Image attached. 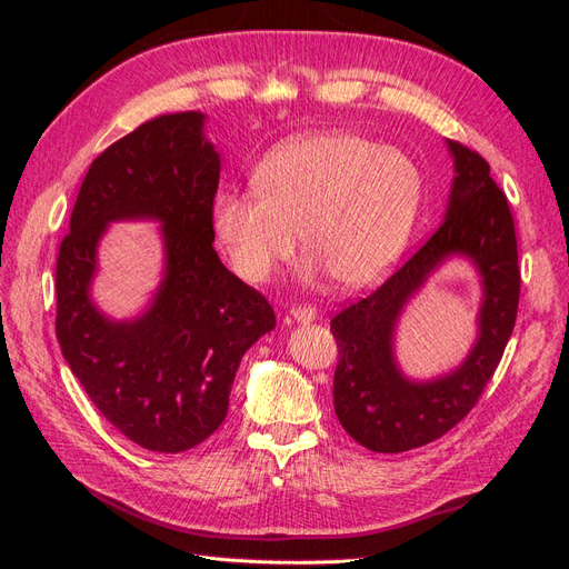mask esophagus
Returning <instances> with one entry per match:
<instances>
[{"label":"esophagus","mask_w":569,"mask_h":569,"mask_svg":"<svg viewBox=\"0 0 569 569\" xmlns=\"http://www.w3.org/2000/svg\"><path fill=\"white\" fill-rule=\"evenodd\" d=\"M289 318L297 322H313V320H318V311L313 306H297L289 311Z\"/></svg>","instance_id":"obj_1"}]
</instances>
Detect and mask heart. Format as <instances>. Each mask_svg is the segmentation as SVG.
I'll return each instance as SVG.
<instances>
[{
  "mask_svg": "<svg viewBox=\"0 0 569 569\" xmlns=\"http://www.w3.org/2000/svg\"><path fill=\"white\" fill-rule=\"evenodd\" d=\"M256 189H222L213 228L232 268L263 282L301 247L311 270L363 289L393 268L420 220L425 180L408 153L351 132L301 134L258 163Z\"/></svg>",
  "mask_w": 569,
  "mask_h": 569,
  "instance_id": "b5f03b06",
  "label": "heart"
}]
</instances>
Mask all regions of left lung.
Segmentation results:
<instances>
[{"label":"left lung","mask_w":569,"mask_h":569,"mask_svg":"<svg viewBox=\"0 0 569 569\" xmlns=\"http://www.w3.org/2000/svg\"><path fill=\"white\" fill-rule=\"evenodd\" d=\"M446 144L456 176L439 230L382 287L330 322L339 347L335 412L375 453L418 449L468 416L501 363L518 318V239L508 199L477 151L451 140ZM453 254L468 257L480 274L478 339L458 369L432 381H410L395 363V325L428 274Z\"/></svg>","instance_id":"left-lung-1"}]
</instances>
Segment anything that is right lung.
<instances>
[{"label": "right lung", "instance_id": "right-lung-1", "mask_svg": "<svg viewBox=\"0 0 569 569\" xmlns=\"http://www.w3.org/2000/svg\"><path fill=\"white\" fill-rule=\"evenodd\" d=\"M201 111L147 120L92 161L57 261V339L68 368L120 435L180 453L228 416L242 356L274 330L261 291L213 249L220 153ZM162 222L164 278L130 321L99 312L89 289L111 221Z\"/></svg>", "mask_w": 569, "mask_h": 569}]
</instances>
